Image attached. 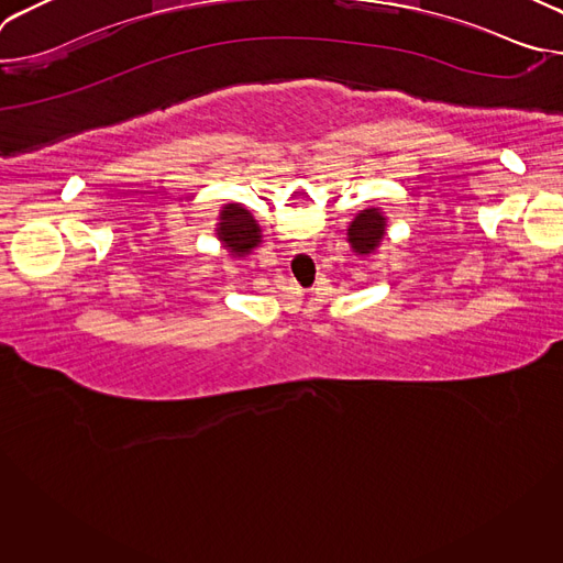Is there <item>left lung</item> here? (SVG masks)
Returning <instances> with one entry per match:
<instances>
[{
  "label": "left lung",
  "mask_w": 563,
  "mask_h": 563,
  "mask_svg": "<svg viewBox=\"0 0 563 563\" xmlns=\"http://www.w3.org/2000/svg\"><path fill=\"white\" fill-rule=\"evenodd\" d=\"M387 233V216L378 207H365L347 227V243L356 256L374 254Z\"/></svg>",
  "instance_id": "left-lung-1"
}]
</instances>
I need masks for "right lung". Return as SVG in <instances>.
I'll return each mask as SVG.
<instances>
[{
  "instance_id": "1",
  "label": "right lung",
  "mask_w": 563,
  "mask_h": 563,
  "mask_svg": "<svg viewBox=\"0 0 563 563\" xmlns=\"http://www.w3.org/2000/svg\"><path fill=\"white\" fill-rule=\"evenodd\" d=\"M216 238L231 256L245 258L263 243V229L247 207L229 202L218 213Z\"/></svg>"
}]
</instances>
